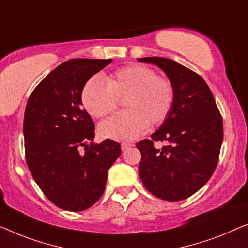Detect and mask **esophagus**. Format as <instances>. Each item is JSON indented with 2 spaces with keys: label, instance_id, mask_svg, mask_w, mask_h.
<instances>
[{
  "label": "esophagus",
  "instance_id": "1",
  "mask_svg": "<svg viewBox=\"0 0 248 248\" xmlns=\"http://www.w3.org/2000/svg\"><path fill=\"white\" fill-rule=\"evenodd\" d=\"M132 146H134V144H130V142H123V144H121V149H123V151H125V149L130 148Z\"/></svg>",
  "mask_w": 248,
  "mask_h": 248
}]
</instances>
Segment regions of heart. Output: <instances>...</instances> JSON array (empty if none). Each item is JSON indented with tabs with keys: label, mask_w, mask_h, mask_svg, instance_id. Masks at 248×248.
<instances>
[{
	"label": "heart",
	"mask_w": 248,
	"mask_h": 248,
	"mask_svg": "<svg viewBox=\"0 0 248 248\" xmlns=\"http://www.w3.org/2000/svg\"><path fill=\"white\" fill-rule=\"evenodd\" d=\"M174 97L175 91L169 78L139 64L117 69L106 81L99 75L92 76L81 94L83 107L94 118L109 116L116 111L119 99H124L127 110L99 125L102 137L119 141L138 138L149 124H162L169 117Z\"/></svg>",
	"instance_id": "heart-1"
}]
</instances>
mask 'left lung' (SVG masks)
<instances>
[{
	"instance_id": "1",
	"label": "left lung",
	"mask_w": 248,
	"mask_h": 248,
	"mask_svg": "<svg viewBox=\"0 0 248 248\" xmlns=\"http://www.w3.org/2000/svg\"><path fill=\"white\" fill-rule=\"evenodd\" d=\"M162 68L173 83L175 97L159 129L137 144L139 176L146 189L162 200L180 201L201 189L217 167L224 139L222 118L204 79L169 58L144 57ZM157 141L168 145L160 150Z\"/></svg>"
}]
</instances>
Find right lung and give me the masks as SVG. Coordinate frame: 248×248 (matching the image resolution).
Masks as SVG:
<instances>
[{
    "label": "right lung",
    "instance_id": "1",
    "mask_svg": "<svg viewBox=\"0 0 248 248\" xmlns=\"http://www.w3.org/2000/svg\"><path fill=\"white\" fill-rule=\"evenodd\" d=\"M111 62H64L28 100L23 120L28 167L48 200L64 210L92 207L104 192L108 170L121 155L120 144L111 139L93 144L95 127L81 99L86 81Z\"/></svg>",
    "mask_w": 248,
    "mask_h": 248
}]
</instances>
